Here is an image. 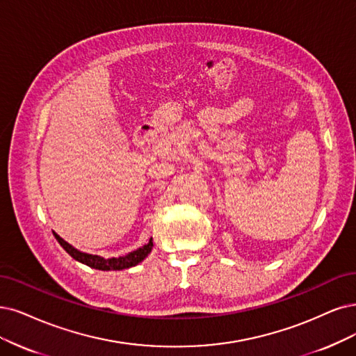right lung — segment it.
<instances>
[{"label":"right lung","mask_w":356,"mask_h":356,"mask_svg":"<svg viewBox=\"0 0 356 356\" xmlns=\"http://www.w3.org/2000/svg\"><path fill=\"white\" fill-rule=\"evenodd\" d=\"M56 239L58 241V243L63 246V249L65 252H67L73 259L82 262V264L90 267V268H95V270H101V271H120V270H126L130 267H135L138 266L139 262H142L145 258L149 255V252L152 251V238L149 239V242L147 245H143L142 248L136 249V251L130 252L127 255L123 257H118V258H102L99 255H92V254H86L79 251L74 246H72L70 243L65 242L64 239H61L57 233H54Z\"/></svg>","instance_id":"add662e5"}]
</instances>
